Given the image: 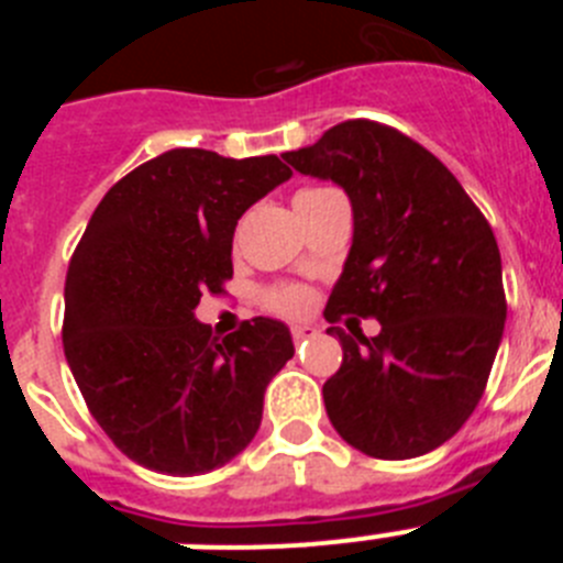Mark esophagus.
<instances>
[{"label":"esophagus","instance_id":"esophagus-1","mask_svg":"<svg viewBox=\"0 0 563 563\" xmlns=\"http://www.w3.org/2000/svg\"><path fill=\"white\" fill-rule=\"evenodd\" d=\"M290 335H292V341L301 343V341H307V338H316V335H318V327L296 324V327H292V330H290Z\"/></svg>","mask_w":563,"mask_h":563}]
</instances>
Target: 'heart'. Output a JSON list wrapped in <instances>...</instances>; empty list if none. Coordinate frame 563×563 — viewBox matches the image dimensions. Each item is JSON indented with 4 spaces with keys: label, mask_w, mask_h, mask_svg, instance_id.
Returning <instances> with one entry per match:
<instances>
[{
    "label": "heart",
    "mask_w": 563,
    "mask_h": 563,
    "mask_svg": "<svg viewBox=\"0 0 563 563\" xmlns=\"http://www.w3.org/2000/svg\"><path fill=\"white\" fill-rule=\"evenodd\" d=\"M324 194H332L330 188H305V191L296 194V208L307 206V202L324 197ZM267 310L278 312V316H305L312 307V292L301 285H278L273 290H267L265 296Z\"/></svg>",
    "instance_id": "1"
}]
</instances>
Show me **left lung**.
I'll use <instances>...</instances> for the list:
<instances>
[{"mask_svg":"<svg viewBox=\"0 0 563 563\" xmlns=\"http://www.w3.org/2000/svg\"><path fill=\"white\" fill-rule=\"evenodd\" d=\"M285 161L332 180L355 217L327 301L341 369L324 383L338 434L375 460L440 449L474 415L505 332L501 256L485 213L429 148L377 121H343ZM377 317L375 339L335 328Z\"/></svg>","mask_w":563,"mask_h":563,"instance_id":"obj_1","label":"left lung"}]
</instances>
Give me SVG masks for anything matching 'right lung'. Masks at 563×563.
Returning <instances> with one entry per match:
<instances>
[{
	"label": "right lung",
	"instance_id": "add662e5",
	"mask_svg": "<svg viewBox=\"0 0 563 563\" xmlns=\"http://www.w3.org/2000/svg\"><path fill=\"white\" fill-rule=\"evenodd\" d=\"M276 154L172 148L98 202L64 285V355L87 409L137 465L208 474L256 437L267 383L292 357L282 321L228 338L194 318L233 276L239 217L290 177Z\"/></svg>",
	"mask_w": 563,
	"mask_h": 563
}]
</instances>
